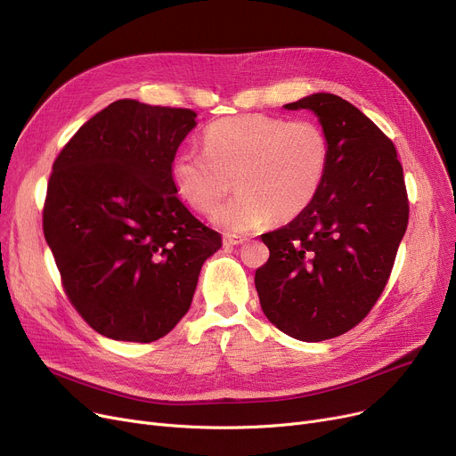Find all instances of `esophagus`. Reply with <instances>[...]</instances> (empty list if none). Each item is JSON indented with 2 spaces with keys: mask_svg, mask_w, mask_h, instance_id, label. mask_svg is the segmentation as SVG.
Segmentation results:
<instances>
[{
  "mask_svg": "<svg viewBox=\"0 0 456 456\" xmlns=\"http://www.w3.org/2000/svg\"><path fill=\"white\" fill-rule=\"evenodd\" d=\"M246 238L244 236H236V234H225L224 236V246H238L244 244Z\"/></svg>",
  "mask_w": 456,
  "mask_h": 456,
  "instance_id": "obj_1",
  "label": "esophagus"
}]
</instances>
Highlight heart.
<instances>
[{
	"label": "heart",
	"mask_w": 456,
	"mask_h": 456,
	"mask_svg": "<svg viewBox=\"0 0 456 456\" xmlns=\"http://www.w3.org/2000/svg\"><path fill=\"white\" fill-rule=\"evenodd\" d=\"M329 140L313 119L266 114L222 118L203 133V151L184 150L172 162L179 198L196 212L210 214L235 179L239 194L214 214L231 232L292 222L323 186Z\"/></svg>",
	"instance_id": "b5f03b06"
}]
</instances>
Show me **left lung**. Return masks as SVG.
Returning <instances> with one entry per match:
<instances>
[{
  "instance_id": "left-lung-1",
  "label": "left lung",
  "mask_w": 456,
  "mask_h": 456,
  "mask_svg": "<svg viewBox=\"0 0 456 456\" xmlns=\"http://www.w3.org/2000/svg\"><path fill=\"white\" fill-rule=\"evenodd\" d=\"M284 107L320 118L329 167L313 205L262 234L270 258L255 286L279 330L322 342L361 323L385 290L409 225V196L394 142L354 105L322 92Z\"/></svg>"
}]
</instances>
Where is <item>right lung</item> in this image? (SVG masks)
Listing matches in <instances>:
<instances>
[{
  "label": "right lung",
  "mask_w": 456,
  "mask_h": 456,
  "mask_svg": "<svg viewBox=\"0 0 456 456\" xmlns=\"http://www.w3.org/2000/svg\"><path fill=\"white\" fill-rule=\"evenodd\" d=\"M198 114L118 100L61 150L42 229L66 297L112 340L150 344L188 313L222 234L201 224L172 181Z\"/></svg>",
  "instance_id": "add662e5"
}]
</instances>
